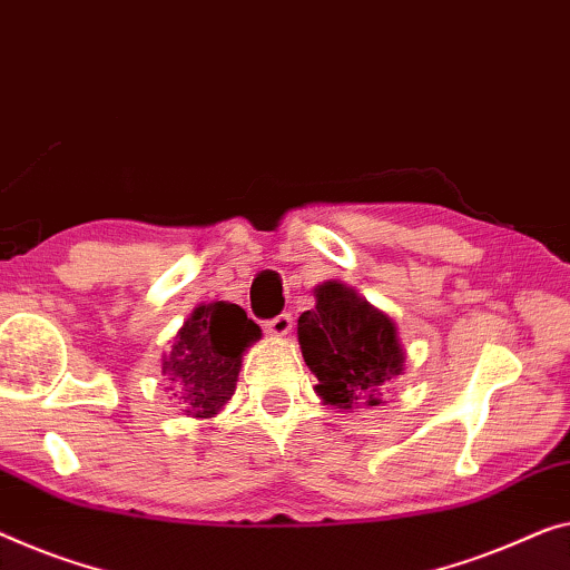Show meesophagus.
<instances>
[{
	"label": "esophagus",
	"mask_w": 570,
	"mask_h": 570,
	"mask_svg": "<svg viewBox=\"0 0 570 570\" xmlns=\"http://www.w3.org/2000/svg\"><path fill=\"white\" fill-rule=\"evenodd\" d=\"M266 333L274 335V337H286L288 333H292V314H278V317L268 320L266 322Z\"/></svg>",
	"instance_id": "obj_1"
}]
</instances>
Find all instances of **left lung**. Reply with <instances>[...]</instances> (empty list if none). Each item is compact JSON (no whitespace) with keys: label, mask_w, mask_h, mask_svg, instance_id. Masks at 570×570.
<instances>
[{"label":"left lung","mask_w":570,"mask_h":570,"mask_svg":"<svg viewBox=\"0 0 570 570\" xmlns=\"http://www.w3.org/2000/svg\"><path fill=\"white\" fill-rule=\"evenodd\" d=\"M296 337L322 402L340 412L379 406L384 386L404 373L396 322L343 282L314 286V307L296 320Z\"/></svg>","instance_id":"8db88e82"}]
</instances>
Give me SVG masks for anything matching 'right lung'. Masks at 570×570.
<instances>
[{
  "label": "right lung",
  "mask_w": 570,
  "mask_h": 570,
  "mask_svg": "<svg viewBox=\"0 0 570 570\" xmlns=\"http://www.w3.org/2000/svg\"><path fill=\"white\" fill-rule=\"evenodd\" d=\"M261 340V327L230 302L197 304L160 355L166 392L194 420H212L230 402L243 355Z\"/></svg>",
  "instance_id": "right-lung-1"
}]
</instances>
